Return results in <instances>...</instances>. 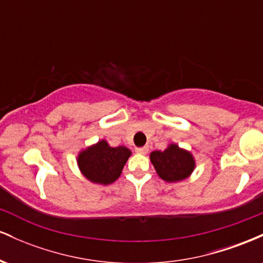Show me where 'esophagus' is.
<instances>
[{
  "instance_id": "obj_1",
  "label": "esophagus",
  "mask_w": 263,
  "mask_h": 263,
  "mask_svg": "<svg viewBox=\"0 0 263 263\" xmlns=\"http://www.w3.org/2000/svg\"><path fill=\"white\" fill-rule=\"evenodd\" d=\"M136 152L140 153V155H147L148 153V147H138V148H136Z\"/></svg>"
}]
</instances>
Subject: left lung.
<instances>
[{
	"label": "left lung",
	"instance_id": "1",
	"mask_svg": "<svg viewBox=\"0 0 263 263\" xmlns=\"http://www.w3.org/2000/svg\"><path fill=\"white\" fill-rule=\"evenodd\" d=\"M149 159L159 178L168 183L182 182L195 170V159L192 153L176 143L168 144L164 151H153Z\"/></svg>",
	"mask_w": 263,
	"mask_h": 263
}]
</instances>
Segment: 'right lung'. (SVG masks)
Masks as SVG:
<instances>
[{"mask_svg":"<svg viewBox=\"0 0 263 263\" xmlns=\"http://www.w3.org/2000/svg\"><path fill=\"white\" fill-rule=\"evenodd\" d=\"M132 152L127 147H111L106 140L81 149L78 155V167L87 180L108 185L121 176L123 167Z\"/></svg>","mask_w":263,"mask_h":263,"instance_id":"right-lung-1","label":"right lung"}]
</instances>
